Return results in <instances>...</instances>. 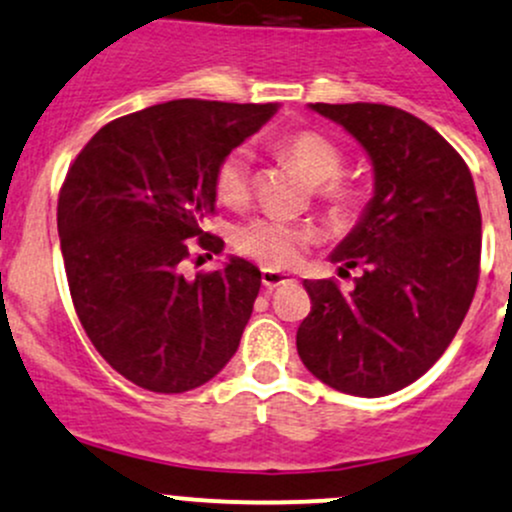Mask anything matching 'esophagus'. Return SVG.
Here are the masks:
<instances>
[{"instance_id":"1","label":"esophagus","mask_w":512,"mask_h":512,"mask_svg":"<svg viewBox=\"0 0 512 512\" xmlns=\"http://www.w3.org/2000/svg\"><path fill=\"white\" fill-rule=\"evenodd\" d=\"M261 283L266 286V291H276V288L286 286V283H293V278H288L286 273H278V271H271V268H263Z\"/></svg>"}]
</instances>
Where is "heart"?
I'll return each mask as SVG.
<instances>
[{"label": "heart", "instance_id": "1", "mask_svg": "<svg viewBox=\"0 0 512 512\" xmlns=\"http://www.w3.org/2000/svg\"><path fill=\"white\" fill-rule=\"evenodd\" d=\"M273 152L291 162L313 182L315 197L337 221H357L372 202L370 184L345 177L347 155L333 138L318 130H295L273 140ZM217 197L229 207H239L254 189V152L246 145L226 152L214 172ZM313 241L308 226L291 221L258 217L236 229L234 244L244 256L254 258L271 271H286L298 263L305 246Z\"/></svg>", "mask_w": 512, "mask_h": 512}]
</instances>
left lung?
Wrapping results in <instances>:
<instances>
[{
  "label": "left lung",
  "mask_w": 512,
  "mask_h": 512,
  "mask_svg": "<svg viewBox=\"0 0 512 512\" xmlns=\"http://www.w3.org/2000/svg\"><path fill=\"white\" fill-rule=\"evenodd\" d=\"M370 155L374 197L335 249L350 293L303 281L310 313L295 345L320 382L384 397L429 370L461 328L481 273V209L463 157L431 125L379 103H313Z\"/></svg>",
  "instance_id": "8db88e82"
}]
</instances>
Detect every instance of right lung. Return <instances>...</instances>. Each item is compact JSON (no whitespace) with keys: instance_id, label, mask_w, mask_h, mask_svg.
<instances>
[{"instance_id":"add662e5","label":"right lung","mask_w":512,"mask_h":512,"mask_svg":"<svg viewBox=\"0 0 512 512\" xmlns=\"http://www.w3.org/2000/svg\"><path fill=\"white\" fill-rule=\"evenodd\" d=\"M273 113L276 103L150 105L103 125L68 167L56 219L73 308L100 357L147 392L202 387L239 347L261 271L229 258L184 278L182 263L192 246L221 251L202 229L214 172Z\"/></svg>"}]
</instances>
